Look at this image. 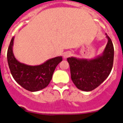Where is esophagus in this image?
<instances>
[{
  "label": "esophagus",
  "mask_w": 123,
  "mask_h": 123,
  "mask_svg": "<svg viewBox=\"0 0 123 123\" xmlns=\"http://www.w3.org/2000/svg\"><path fill=\"white\" fill-rule=\"evenodd\" d=\"M71 55H72L71 52H70V51L65 52V53H64V54H63V57H64V58L66 59V58H67V57H70Z\"/></svg>",
  "instance_id": "34e87169"
}]
</instances>
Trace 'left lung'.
Returning <instances> with one entry per match:
<instances>
[{"mask_svg":"<svg viewBox=\"0 0 123 123\" xmlns=\"http://www.w3.org/2000/svg\"><path fill=\"white\" fill-rule=\"evenodd\" d=\"M106 37L108 43L100 56L90 60L74 57L67 59L72 80L78 89L91 91L98 87L110 75L113 64L114 48L110 37L107 35Z\"/></svg>","mask_w":123,"mask_h":123,"instance_id":"left-lung-1","label":"left lung"}]
</instances>
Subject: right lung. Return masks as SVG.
I'll return each instance as SVG.
<instances>
[{
    "instance_id": "right-lung-1",
    "label": "right lung",
    "mask_w": 123,
    "mask_h": 123,
    "mask_svg": "<svg viewBox=\"0 0 123 123\" xmlns=\"http://www.w3.org/2000/svg\"><path fill=\"white\" fill-rule=\"evenodd\" d=\"M14 38L11 40L7 51L10 72L16 82L25 89L38 91L49 85L56 66L62 61L61 56L54 57L38 66H29L16 60L13 53Z\"/></svg>"
}]
</instances>
